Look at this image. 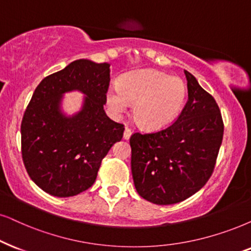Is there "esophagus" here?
I'll return each instance as SVG.
<instances>
[{"mask_svg": "<svg viewBox=\"0 0 251 251\" xmlns=\"http://www.w3.org/2000/svg\"><path fill=\"white\" fill-rule=\"evenodd\" d=\"M131 134H132L131 128L125 127V131H124V139H125V140H128L129 136H131Z\"/></svg>", "mask_w": 251, "mask_h": 251, "instance_id": "1", "label": "esophagus"}]
</instances>
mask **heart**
<instances>
[{
    "instance_id": "b5f03b06",
    "label": "heart",
    "mask_w": 251,
    "mask_h": 251,
    "mask_svg": "<svg viewBox=\"0 0 251 251\" xmlns=\"http://www.w3.org/2000/svg\"><path fill=\"white\" fill-rule=\"evenodd\" d=\"M188 89L184 81L154 69H140L120 76L118 88H109L106 103L122 113L128 103L133 119L144 129H160L176 119L185 103Z\"/></svg>"
}]
</instances>
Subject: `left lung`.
<instances>
[{"label": "left lung", "instance_id": "1", "mask_svg": "<svg viewBox=\"0 0 251 251\" xmlns=\"http://www.w3.org/2000/svg\"><path fill=\"white\" fill-rule=\"evenodd\" d=\"M188 102L166 128L131 135V168L136 191L156 205L180 202L195 195L213 174L224 136L220 109L191 73Z\"/></svg>", "mask_w": 251, "mask_h": 251}]
</instances>
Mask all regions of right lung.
Returning a JSON list of instances; mask_svg holds the SVG:
<instances>
[{
	"mask_svg": "<svg viewBox=\"0 0 251 251\" xmlns=\"http://www.w3.org/2000/svg\"><path fill=\"white\" fill-rule=\"evenodd\" d=\"M110 65L80 59L46 76L36 88L21 125L22 157L28 176L55 197H73L95 183L102 160L124 134L106 116ZM82 91L84 107L73 117L59 111L62 94Z\"/></svg>",
	"mask_w": 251,
	"mask_h": 251,
	"instance_id": "1",
	"label": "right lung"
}]
</instances>
